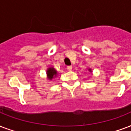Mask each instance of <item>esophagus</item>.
Wrapping results in <instances>:
<instances>
[{"instance_id":"1","label":"esophagus","mask_w":131,"mask_h":131,"mask_svg":"<svg viewBox=\"0 0 131 131\" xmlns=\"http://www.w3.org/2000/svg\"><path fill=\"white\" fill-rule=\"evenodd\" d=\"M67 69L68 71H71V69H72V67H71V66H67Z\"/></svg>"}]
</instances>
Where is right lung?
I'll list each match as a JSON object with an SVG mask.
<instances>
[{
    "instance_id": "add662e5",
    "label": "right lung",
    "mask_w": 131,
    "mask_h": 131,
    "mask_svg": "<svg viewBox=\"0 0 131 131\" xmlns=\"http://www.w3.org/2000/svg\"><path fill=\"white\" fill-rule=\"evenodd\" d=\"M57 75V72L56 70L53 69V68H49L47 71V76L49 80H51Z\"/></svg>"
}]
</instances>
